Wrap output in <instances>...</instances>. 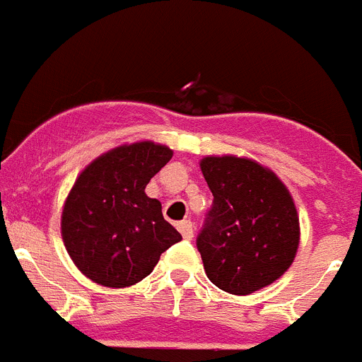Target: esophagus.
<instances>
[{
	"mask_svg": "<svg viewBox=\"0 0 362 362\" xmlns=\"http://www.w3.org/2000/svg\"><path fill=\"white\" fill-rule=\"evenodd\" d=\"M176 228H178V232L182 233V238L184 239H191L193 238V223L191 221H180V223L176 224Z\"/></svg>",
	"mask_w": 362,
	"mask_h": 362,
	"instance_id": "34e87169",
	"label": "esophagus"
}]
</instances>
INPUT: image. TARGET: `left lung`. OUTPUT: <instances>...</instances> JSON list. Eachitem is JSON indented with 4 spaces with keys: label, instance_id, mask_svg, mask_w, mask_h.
<instances>
[{
    "label": "left lung",
    "instance_id": "8db88e82",
    "mask_svg": "<svg viewBox=\"0 0 362 362\" xmlns=\"http://www.w3.org/2000/svg\"><path fill=\"white\" fill-rule=\"evenodd\" d=\"M200 169L214 193L197 235L209 281L230 294L270 285L296 256L300 226L287 187L259 163L208 156Z\"/></svg>",
    "mask_w": 362,
    "mask_h": 362
}]
</instances>
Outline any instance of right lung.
Masks as SVG:
<instances>
[{"mask_svg": "<svg viewBox=\"0 0 362 362\" xmlns=\"http://www.w3.org/2000/svg\"><path fill=\"white\" fill-rule=\"evenodd\" d=\"M173 156L153 141L123 145L81 173L62 211V239L78 270L105 287L148 276L163 252L182 241L162 204L145 187Z\"/></svg>", "mask_w": 362, "mask_h": 362, "instance_id": "1", "label": "right lung"}]
</instances>
